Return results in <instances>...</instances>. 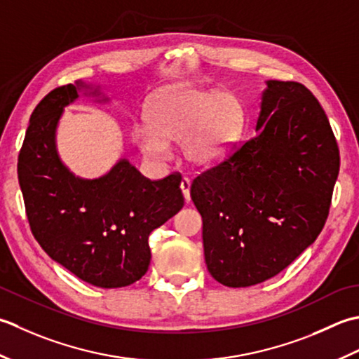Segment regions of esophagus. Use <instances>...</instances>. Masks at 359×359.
I'll use <instances>...</instances> for the list:
<instances>
[{"instance_id": "obj_1", "label": "esophagus", "mask_w": 359, "mask_h": 359, "mask_svg": "<svg viewBox=\"0 0 359 359\" xmlns=\"http://www.w3.org/2000/svg\"><path fill=\"white\" fill-rule=\"evenodd\" d=\"M181 192L184 195L186 203H189L190 201V180L189 178L181 180Z\"/></svg>"}]
</instances>
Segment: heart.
I'll return each instance as SVG.
<instances>
[{
    "label": "heart",
    "mask_w": 359,
    "mask_h": 359,
    "mask_svg": "<svg viewBox=\"0 0 359 359\" xmlns=\"http://www.w3.org/2000/svg\"><path fill=\"white\" fill-rule=\"evenodd\" d=\"M150 123H139L135 141L145 155L165 159L169 144L180 142L190 165L209 167L228 155L245 122L243 105L231 93L169 86L151 97Z\"/></svg>",
    "instance_id": "obj_1"
}]
</instances>
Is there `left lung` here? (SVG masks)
<instances>
[{"label":"left lung","instance_id":"left-lung-1","mask_svg":"<svg viewBox=\"0 0 359 359\" xmlns=\"http://www.w3.org/2000/svg\"><path fill=\"white\" fill-rule=\"evenodd\" d=\"M259 135L192 181L204 260L226 287L271 279L323 231L339 173V149L309 88L268 80Z\"/></svg>","mask_w":359,"mask_h":359}]
</instances>
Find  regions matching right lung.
<instances>
[{
    "label": "right lung",
    "mask_w": 359,
    "mask_h": 359,
    "mask_svg": "<svg viewBox=\"0 0 359 359\" xmlns=\"http://www.w3.org/2000/svg\"><path fill=\"white\" fill-rule=\"evenodd\" d=\"M80 90L100 96L99 88L77 82L55 88L35 107L18 156V181L31 231L49 257L94 287L121 288L147 273L150 232L184 206L181 178L147 180L127 159L94 180L69 172L55 135L63 108Z\"/></svg>",
    "instance_id": "add662e5"
}]
</instances>
